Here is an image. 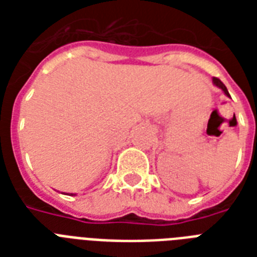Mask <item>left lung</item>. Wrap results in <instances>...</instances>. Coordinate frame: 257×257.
I'll use <instances>...</instances> for the list:
<instances>
[{
	"instance_id": "left-lung-1",
	"label": "left lung",
	"mask_w": 257,
	"mask_h": 257,
	"mask_svg": "<svg viewBox=\"0 0 257 257\" xmlns=\"http://www.w3.org/2000/svg\"><path fill=\"white\" fill-rule=\"evenodd\" d=\"M213 84H215V85H216V86H217V88H220V89H221V90H223V92H224V93H225V94H227V96H228V97H231V96H229V93H228V89H227V88H225V85H224L223 82L220 81L219 78H216V77H213Z\"/></svg>"
}]
</instances>
